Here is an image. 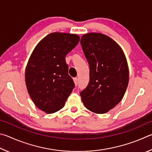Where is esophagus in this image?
<instances>
[{
  "label": "esophagus",
  "mask_w": 152,
  "mask_h": 152,
  "mask_svg": "<svg viewBox=\"0 0 152 152\" xmlns=\"http://www.w3.org/2000/svg\"><path fill=\"white\" fill-rule=\"evenodd\" d=\"M73 81H74L75 84V86H77V83H78V79H77V78H74V79H73Z\"/></svg>",
  "instance_id": "34e87169"
}]
</instances>
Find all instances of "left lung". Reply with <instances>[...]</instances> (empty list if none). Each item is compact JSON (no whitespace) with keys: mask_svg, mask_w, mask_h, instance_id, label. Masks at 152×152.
<instances>
[{"mask_svg":"<svg viewBox=\"0 0 152 152\" xmlns=\"http://www.w3.org/2000/svg\"><path fill=\"white\" fill-rule=\"evenodd\" d=\"M89 65V82L80 95L92 112H108L123 99L128 86L129 70L121 48L108 36L90 33L81 39Z\"/></svg>","mask_w":152,"mask_h":152,"instance_id":"obj_1","label":"left lung"}]
</instances>
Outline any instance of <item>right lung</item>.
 Segmentation results:
<instances>
[{
    "instance_id": "obj_1",
    "label": "right lung",
    "mask_w": 152,
    "mask_h": 152,
    "mask_svg": "<svg viewBox=\"0 0 152 152\" xmlns=\"http://www.w3.org/2000/svg\"><path fill=\"white\" fill-rule=\"evenodd\" d=\"M79 41L77 34L52 33L37 44L29 58L25 71L26 88L35 105L45 113L63 108L75 87L65 57Z\"/></svg>"
}]
</instances>
